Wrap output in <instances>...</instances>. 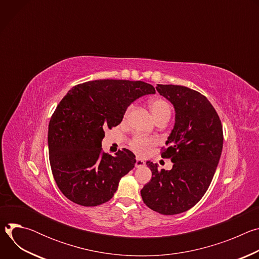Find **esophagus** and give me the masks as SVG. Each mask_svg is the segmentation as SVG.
Instances as JSON below:
<instances>
[{"label":"esophagus","mask_w":259,"mask_h":259,"mask_svg":"<svg viewBox=\"0 0 259 259\" xmlns=\"http://www.w3.org/2000/svg\"><path fill=\"white\" fill-rule=\"evenodd\" d=\"M144 165H145L144 161H142V160H141V159H139V158H137V159H136V163H135V167H136V168L143 167Z\"/></svg>","instance_id":"obj_1"}]
</instances>
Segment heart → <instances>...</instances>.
<instances>
[{
  "label": "heart",
  "instance_id": "heart-1",
  "mask_svg": "<svg viewBox=\"0 0 259 259\" xmlns=\"http://www.w3.org/2000/svg\"><path fill=\"white\" fill-rule=\"evenodd\" d=\"M152 115L156 122L159 121H168L171 117V105L168 101L162 98H156L150 101L149 103ZM131 106H129L124 114V120L127 118ZM156 139L153 137H147L143 135H135L129 142L130 149L138 155L149 154L152 147L156 144Z\"/></svg>",
  "mask_w": 259,
  "mask_h": 259
}]
</instances>
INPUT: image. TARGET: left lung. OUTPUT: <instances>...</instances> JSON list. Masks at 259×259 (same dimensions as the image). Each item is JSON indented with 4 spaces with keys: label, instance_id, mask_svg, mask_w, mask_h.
<instances>
[{
    "label": "left lung",
    "instance_id": "1",
    "mask_svg": "<svg viewBox=\"0 0 259 259\" xmlns=\"http://www.w3.org/2000/svg\"><path fill=\"white\" fill-rule=\"evenodd\" d=\"M156 89L175 108V125L161 153L173 167L159 170L147 162L152 178L140 194L152 210L174 215L194 207L207 192L223 151V125L200 92L178 85L158 84Z\"/></svg>",
    "mask_w": 259,
    "mask_h": 259
}]
</instances>
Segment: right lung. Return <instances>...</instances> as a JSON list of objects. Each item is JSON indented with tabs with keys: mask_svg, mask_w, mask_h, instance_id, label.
<instances>
[{
	"mask_svg": "<svg viewBox=\"0 0 259 259\" xmlns=\"http://www.w3.org/2000/svg\"><path fill=\"white\" fill-rule=\"evenodd\" d=\"M155 93L141 81L96 80L72 87L61 99L49 122L48 146L54 180L68 200L92 207L113 198L136 160L127 149L115 157L102 152L104 129L118 126L135 99Z\"/></svg>",
	"mask_w": 259,
	"mask_h": 259,
	"instance_id": "right-lung-1",
	"label": "right lung"
}]
</instances>
